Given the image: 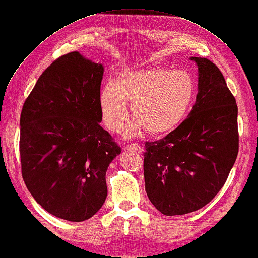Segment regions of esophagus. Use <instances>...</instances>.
<instances>
[{
    "label": "esophagus",
    "mask_w": 258,
    "mask_h": 258,
    "mask_svg": "<svg viewBox=\"0 0 258 258\" xmlns=\"http://www.w3.org/2000/svg\"><path fill=\"white\" fill-rule=\"evenodd\" d=\"M125 148L126 150H132V151H135V152H137V153H142L143 152V148L140 146V145H137V144H133V145H127V146H125L123 147Z\"/></svg>",
    "instance_id": "obj_1"
}]
</instances>
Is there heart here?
Instances as JSON below:
<instances>
[{
  "label": "heart",
  "instance_id": "1",
  "mask_svg": "<svg viewBox=\"0 0 258 258\" xmlns=\"http://www.w3.org/2000/svg\"><path fill=\"white\" fill-rule=\"evenodd\" d=\"M195 95V79L184 70L127 71L116 77L114 85L108 82L100 90V117L109 131L119 132L128 118L127 104L135 119L127 126L126 137L139 136L143 128L152 136H164L185 119Z\"/></svg>",
  "mask_w": 258,
  "mask_h": 258
}]
</instances>
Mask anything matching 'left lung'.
Returning a JSON list of instances; mask_svg holds the SVG:
<instances>
[{
	"label": "left lung",
	"instance_id": "8db88e82",
	"mask_svg": "<svg viewBox=\"0 0 258 258\" xmlns=\"http://www.w3.org/2000/svg\"><path fill=\"white\" fill-rule=\"evenodd\" d=\"M198 67V94L188 117L162 140L146 142L145 189L166 216L197 211L222 188L238 154L236 100L220 70L207 58Z\"/></svg>",
	"mask_w": 258,
	"mask_h": 258
}]
</instances>
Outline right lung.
I'll list each match as a JSON object with an SVG mask.
<instances>
[{
	"instance_id": "1",
	"label": "right lung",
	"mask_w": 258,
	"mask_h": 258,
	"mask_svg": "<svg viewBox=\"0 0 258 258\" xmlns=\"http://www.w3.org/2000/svg\"><path fill=\"white\" fill-rule=\"evenodd\" d=\"M104 67L78 51L55 60L26 98L20 118L22 177L49 214L80 222L107 195L106 172L120 153L102 128L98 97Z\"/></svg>"
}]
</instances>
